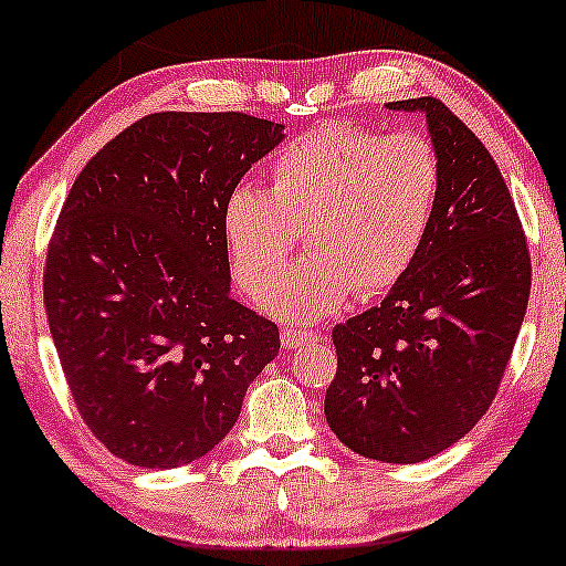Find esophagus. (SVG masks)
<instances>
[{"instance_id": "34e87169", "label": "esophagus", "mask_w": 566, "mask_h": 566, "mask_svg": "<svg viewBox=\"0 0 566 566\" xmlns=\"http://www.w3.org/2000/svg\"><path fill=\"white\" fill-rule=\"evenodd\" d=\"M317 340H323V336L315 331H296V327H283L281 331V344L285 348H298V346H306V344H317Z\"/></svg>"}]
</instances>
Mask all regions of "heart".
Listing matches in <instances>:
<instances>
[{"mask_svg":"<svg viewBox=\"0 0 566 566\" xmlns=\"http://www.w3.org/2000/svg\"><path fill=\"white\" fill-rule=\"evenodd\" d=\"M441 193L443 163L430 138L317 125L277 151L268 191L228 193L222 233L233 281L251 302L268 293L264 310L283 323L333 315L354 291L386 294L420 256ZM296 232L307 260L282 279Z\"/></svg>","mask_w":566,"mask_h":566,"instance_id":"1","label":"heart"}]
</instances>
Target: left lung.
<instances>
[{"mask_svg":"<svg viewBox=\"0 0 566 566\" xmlns=\"http://www.w3.org/2000/svg\"><path fill=\"white\" fill-rule=\"evenodd\" d=\"M428 117L443 193L424 247L378 306L333 327L325 420L359 457L415 464L485 415L530 296V251L483 142L441 99L388 102Z\"/></svg>","mask_w":566,"mask_h":566,"instance_id":"8db88e82","label":"left lung"}]
</instances>
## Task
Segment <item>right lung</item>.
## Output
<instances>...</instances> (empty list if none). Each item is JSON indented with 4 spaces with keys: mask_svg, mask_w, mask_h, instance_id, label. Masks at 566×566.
I'll return each instance as SVG.
<instances>
[{
    "mask_svg": "<svg viewBox=\"0 0 566 566\" xmlns=\"http://www.w3.org/2000/svg\"><path fill=\"white\" fill-rule=\"evenodd\" d=\"M281 123L155 113L88 159L44 268V306L83 422L123 462L170 470L233 430L277 325L230 296L222 207Z\"/></svg>",
    "mask_w": 566,
    "mask_h": 566,
    "instance_id": "1",
    "label": "right lung"
}]
</instances>
